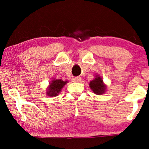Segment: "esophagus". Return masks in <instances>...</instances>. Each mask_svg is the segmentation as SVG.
Masks as SVG:
<instances>
[{"label":"esophagus","mask_w":149,"mask_h":149,"mask_svg":"<svg viewBox=\"0 0 149 149\" xmlns=\"http://www.w3.org/2000/svg\"><path fill=\"white\" fill-rule=\"evenodd\" d=\"M80 80H81V78L79 77H73L72 79V81L73 82H79V81H80Z\"/></svg>","instance_id":"1"}]
</instances>
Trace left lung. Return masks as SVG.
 Returning <instances> with one entry per match:
<instances>
[{
    "label": "left lung",
    "instance_id": "obj_1",
    "mask_svg": "<svg viewBox=\"0 0 149 149\" xmlns=\"http://www.w3.org/2000/svg\"><path fill=\"white\" fill-rule=\"evenodd\" d=\"M89 87L92 91L97 95H102L105 93L107 86L104 83V81L99 74L95 75V78L89 83Z\"/></svg>",
    "mask_w": 149,
    "mask_h": 149
}]
</instances>
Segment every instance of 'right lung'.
<instances>
[{
  "instance_id": "right-lung-1",
  "label": "right lung",
  "mask_w": 149,
  "mask_h": 149,
  "mask_svg": "<svg viewBox=\"0 0 149 149\" xmlns=\"http://www.w3.org/2000/svg\"><path fill=\"white\" fill-rule=\"evenodd\" d=\"M68 81H63L62 79H53L51 81H49L48 87L47 88L46 94L47 96L53 97L58 95L62 88Z\"/></svg>"
}]
</instances>
